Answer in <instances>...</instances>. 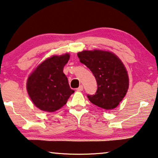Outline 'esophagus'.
<instances>
[{"mask_svg":"<svg viewBox=\"0 0 158 158\" xmlns=\"http://www.w3.org/2000/svg\"><path fill=\"white\" fill-rule=\"evenodd\" d=\"M83 89H84V87H83V86L82 85H80L78 88L77 89V90L78 91H83Z\"/></svg>","mask_w":158,"mask_h":158,"instance_id":"1","label":"esophagus"}]
</instances>
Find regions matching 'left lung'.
Returning <instances> with one entry per match:
<instances>
[{
	"label": "left lung",
	"mask_w": 158,
	"mask_h": 158,
	"mask_svg": "<svg viewBox=\"0 0 158 158\" xmlns=\"http://www.w3.org/2000/svg\"><path fill=\"white\" fill-rule=\"evenodd\" d=\"M77 55L97 82L95 94L87 95L89 100L105 110L115 109L126 96L129 85L128 73L121 60L114 53L102 50H84Z\"/></svg>",
	"instance_id": "1"
}]
</instances>
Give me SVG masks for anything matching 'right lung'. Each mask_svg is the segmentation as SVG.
I'll return each mask as SVG.
<instances>
[{
    "mask_svg": "<svg viewBox=\"0 0 158 158\" xmlns=\"http://www.w3.org/2000/svg\"><path fill=\"white\" fill-rule=\"evenodd\" d=\"M69 59V54L47 59L28 77V94L40 110L54 112L60 109L74 92L63 73V68Z\"/></svg>",
    "mask_w": 158,
    "mask_h": 158,
    "instance_id": "right-lung-1",
    "label": "right lung"
}]
</instances>
